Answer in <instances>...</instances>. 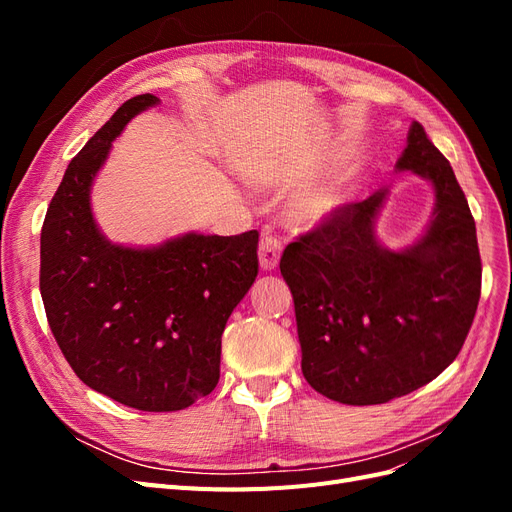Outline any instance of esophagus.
<instances>
[{
	"mask_svg": "<svg viewBox=\"0 0 512 512\" xmlns=\"http://www.w3.org/2000/svg\"><path fill=\"white\" fill-rule=\"evenodd\" d=\"M280 256H282V241L275 235H271V232H265L258 245L260 267L265 271H273L277 267V262H280Z\"/></svg>",
	"mask_w": 512,
	"mask_h": 512,
	"instance_id": "34e87169",
	"label": "esophagus"
}]
</instances>
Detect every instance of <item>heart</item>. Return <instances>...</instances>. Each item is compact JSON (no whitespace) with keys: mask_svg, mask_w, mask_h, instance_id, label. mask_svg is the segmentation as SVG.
Segmentation results:
<instances>
[{"mask_svg":"<svg viewBox=\"0 0 512 512\" xmlns=\"http://www.w3.org/2000/svg\"><path fill=\"white\" fill-rule=\"evenodd\" d=\"M350 196V185L346 177H333L329 181H322L301 192L292 200L290 215L292 220L299 224H316L327 218L344 203Z\"/></svg>","mask_w":512,"mask_h":512,"instance_id":"obj_1","label":"heart"}]
</instances>
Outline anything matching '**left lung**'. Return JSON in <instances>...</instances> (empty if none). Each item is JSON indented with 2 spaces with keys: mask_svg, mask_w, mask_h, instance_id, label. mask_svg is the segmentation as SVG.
Listing matches in <instances>:
<instances>
[{
  "mask_svg": "<svg viewBox=\"0 0 512 512\" xmlns=\"http://www.w3.org/2000/svg\"><path fill=\"white\" fill-rule=\"evenodd\" d=\"M395 168L436 192L421 239L399 252L378 241L384 188L333 211L280 260L303 376L348 406L386 404L440 376L466 342L480 299L483 267L466 194L418 121Z\"/></svg>",
  "mask_w": 512,
  "mask_h": 512,
  "instance_id": "obj_1",
  "label": "left lung"
}]
</instances>
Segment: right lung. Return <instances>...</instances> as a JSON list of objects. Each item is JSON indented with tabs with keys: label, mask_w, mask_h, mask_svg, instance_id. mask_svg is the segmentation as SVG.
<instances>
[{
	"label": "right lung",
	"mask_w": 512,
	"mask_h": 512,
	"mask_svg": "<svg viewBox=\"0 0 512 512\" xmlns=\"http://www.w3.org/2000/svg\"><path fill=\"white\" fill-rule=\"evenodd\" d=\"M160 98L123 102L66 168L40 237V292L55 342L89 389L145 412H175L220 380L222 333L258 275V230L188 232L162 245L108 241L91 183L128 121Z\"/></svg>",
	"instance_id": "obj_1"
}]
</instances>
